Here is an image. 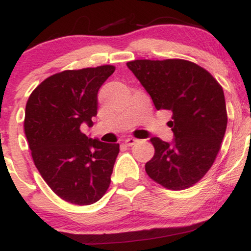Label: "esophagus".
<instances>
[{
    "mask_svg": "<svg viewBox=\"0 0 251 251\" xmlns=\"http://www.w3.org/2000/svg\"><path fill=\"white\" fill-rule=\"evenodd\" d=\"M138 140L137 139H134V138H127V139H125V145H127V146H132V145H134L135 143H137Z\"/></svg>",
    "mask_w": 251,
    "mask_h": 251,
    "instance_id": "esophagus-1",
    "label": "esophagus"
}]
</instances>
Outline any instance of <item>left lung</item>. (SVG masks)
<instances>
[{
    "label": "left lung",
    "instance_id": "obj_1",
    "mask_svg": "<svg viewBox=\"0 0 251 251\" xmlns=\"http://www.w3.org/2000/svg\"><path fill=\"white\" fill-rule=\"evenodd\" d=\"M152 98L155 108L172 112L171 143L151 138L154 155L149 177L164 188L184 190L201 180L214 164L226 129V99L208 71L180 59L126 63Z\"/></svg>",
    "mask_w": 251,
    "mask_h": 251
}]
</instances>
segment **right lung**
<instances>
[{
  "mask_svg": "<svg viewBox=\"0 0 251 251\" xmlns=\"http://www.w3.org/2000/svg\"><path fill=\"white\" fill-rule=\"evenodd\" d=\"M114 70L106 65L54 74L25 105V133L36 169L60 198L76 205L93 204L105 195L119 153V144L80 131L82 124L93 126L98 91Z\"/></svg>",
  "mask_w": 251,
  "mask_h": 251,
  "instance_id": "right-lung-1",
  "label": "right lung"
}]
</instances>
